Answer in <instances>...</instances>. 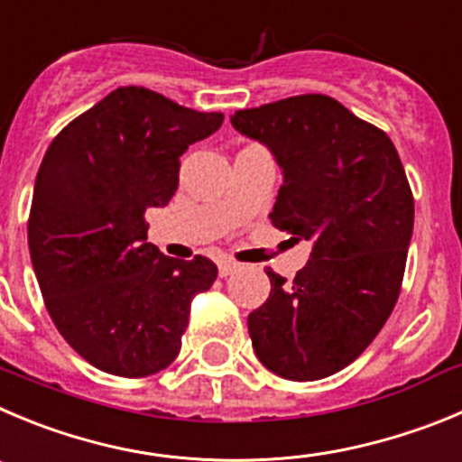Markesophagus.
Masks as SVG:
<instances>
[{
  "label": "esophagus",
  "mask_w": 462,
  "mask_h": 462,
  "mask_svg": "<svg viewBox=\"0 0 462 462\" xmlns=\"http://www.w3.org/2000/svg\"><path fill=\"white\" fill-rule=\"evenodd\" d=\"M236 269H239V264H236L235 260H221V262H218V275H221V278H227V275L235 273Z\"/></svg>",
  "instance_id": "esophagus-1"
}]
</instances>
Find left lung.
<instances>
[{"label": "left lung", "instance_id": "8db88e82", "mask_svg": "<svg viewBox=\"0 0 462 462\" xmlns=\"http://www.w3.org/2000/svg\"><path fill=\"white\" fill-rule=\"evenodd\" d=\"M271 150L282 187L271 223L312 253L291 282L266 269L271 294L248 314L260 362L287 381H319L351 365L394 310L415 200L385 132L328 95H296L230 116Z\"/></svg>", "mask_w": 462, "mask_h": 462}]
</instances>
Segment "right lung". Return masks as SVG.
<instances>
[{"instance_id": "obj_1", "label": "right lung", "mask_w": 462, "mask_h": 462, "mask_svg": "<svg viewBox=\"0 0 462 462\" xmlns=\"http://www.w3.org/2000/svg\"><path fill=\"white\" fill-rule=\"evenodd\" d=\"M221 123L223 114L123 86L47 148L29 253L51 321L93 367L143 378L178 357L193 296L209 290L218 271L202 255H163L148 241L143 214L168 205L180 157Z\"/></svg>"}]
</instances>
